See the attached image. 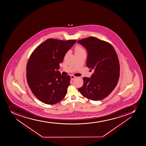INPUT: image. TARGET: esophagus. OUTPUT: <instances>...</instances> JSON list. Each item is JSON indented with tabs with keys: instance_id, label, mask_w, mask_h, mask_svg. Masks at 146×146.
Segmentation results:
<instances>
[{
	"instance_id": "1",
	"label": "esophagus",
	"mask_w": 146,
	"mask_h": 146,
	"mask_svg": "<svg viewBox=\"0 0 146 146\" xmlns=\"http://www.w3.org/2000/svg\"><path fill=\"white\" fill-rule=\"evenodd\" d=\"M71 80H75L76 78V77L75 76H74L71 75L70 76Z\"/></svg>"
}]
</instances>
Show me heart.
Masks as SVG:
<instances>
[{"mask_svg":"<svg viewBox=\"0 0 146 146\" xmlns=\"http://www.w3.org/2000/svg\"><path fill=\"white\" fill-rule=\"evenodd\" d=\"M75 54H77L85 52V50L83 48H81V46H77L75 48Z\"/></svg>","mask_w":146,"mask_h":146,"instance_id":"heart-1","label":"heart"}]
</instances>
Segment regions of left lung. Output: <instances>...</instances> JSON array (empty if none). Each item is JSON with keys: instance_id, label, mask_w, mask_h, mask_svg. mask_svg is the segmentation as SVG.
<instances>
[{"instance_id": "1", "label": "left lung", "mask_w": 146, "mask_h": 146, "mask_svg": "<svg viewBox=\"0 0 146 146\" xmlns=\"http://www.w3.org/2000/svg\"><path fill=\"white\" fill-rule=\"evenodd\" d=\"M78 43L87 49L86 65L94 70L90 78H83V85L78 91L89 100H103L115 88L119 78V63L115 50L108 42L93 36L79 40Z\"/></svg>"}]
</instances>
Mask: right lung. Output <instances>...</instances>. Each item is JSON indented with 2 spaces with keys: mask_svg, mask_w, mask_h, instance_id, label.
Instances as JSON below:
<instances>
[{
  "mask_svg": "<svg viewBox=\"0 0 146 146\" xmlns=\"http://www.w3.org/2000/svg\"><path fill=\"white\" fill-rule=\"evenodd\" d=\"M76 40L49 38L37 46L27 65V80L29 88L38 100L45 104L59 102L66 95L70 77L58 70L66 52Z\"/></svg>",
  "mask_w": 146,
  "mask_h": 146,
  "instance_id": "add662e5",
  "label": "right lung"
}]
</instances>
